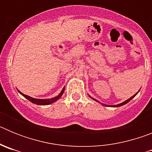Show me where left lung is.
Instances as JSON below:
<instances>
[{
	"instance_id": "obj_1",
	"label": "left lung",
	"mask_w": 152,
	"mask_h": 152,
	"mask_svg": "<svg viewBox=\"0 0 152 152\" xmlns=\"http://www.w3.org/2000/svg\"><path fill=\"white\" fill-rule=\"evenodd\" d=\"M139 91H140V90H139ZM139 91H138V92H137L136 94H134L133 96H132L131 97H130V98H129L128 100H125V101H124V102H123V103H119V104H116V105H107V104H104V103H100V101H98L97 100H96V99H94V98L91 97V96H90V95H89V96H90V97L91 98V99H93V100H95V101H96V102H98V103H101L102 105H103V106H104V107H121V106H123V105H125V104H126V103H129V102L130 100H132V99H133V98L135 97V96H136L137 94H138V93L139 92Z\"/></svg>"
}]
</instances>
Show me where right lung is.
Returning <instances> with one entry per match:
<instances>
[{"label":"right lung","instance_id":"1","mask_svg":"<svg viewBox=\"0 0 152 152\" xmlns=\"http://www.w3.org/2000/svg\"><path fill=\"white\" fill-rule=\"evenodd\" d=\"M18 91V90H17ZM64 87L63 88V89L61 90V91L60 92V94L58 96H55V97H52L50 98V99H36V98H33V97H31V96H27L26 94H23V93H21L20 91H18V92L21 95L24 96L25 98H26L28 100H29L30 102H32L33 103H35V104H37V105H49L51 103H55L56 101H57L59 98H61V96H62V94H64Z\"/></svg>","mask_w":152,"mask_h":152}]
</instances>
